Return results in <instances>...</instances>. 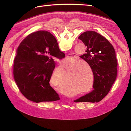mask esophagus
Wrapping results in <instances>:
<instances>
[{
  "label": "esophagus",
  "mask_w": 131,
  "mask_h": 131,
  "mask_svg": "<svg viewBox=\"0 0 131 131\" xmlns=\"http://www.w3.org/2000/svg\"><path fill=\"white\" fill-rule=\"evenodd\" d=\"M75 58V56H73V54H70V55H69V56L66 57V59H70L71 58Z\"/></svg>",
  "instance_id": "obj_1"
}]
</instances>
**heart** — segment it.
<instances>
[{
	"label": "heart",
	"mask_w": 131,
	"mask_h": 131,
	"mask_svg": "<svg viewBox=\"0 0 131 131\" xmlns=\"http://www.w3.org/2000/svg\"><path fill=\"white\" fill-rule=\"evenodd\" d=\"M61 67L66 74L68 73L70 80L68 85L73 90L69 92L70 94L86 93L92 90L94 85V72L92 67L89 64L75 59L64 62L62 64ZM63 70L57 68L50 78L51 83L60 90L64 89V83L67 80L65 71Z\"/></svg>",
	"instance_id": "heart-1"
}]
</instances>
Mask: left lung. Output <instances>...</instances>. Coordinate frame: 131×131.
<instances>
[{
    "label": "left lung",
    "mask_w": 131,
    "mask_h": 131,
    "mask_svg": "<svg viewBox=\"0 0 131 131\" xmlns=\"http://www.w3.org/2000/svg\"><path fill=\"white\" fill-rule=\"evenodd\" d=\"M79 39L87 47L85 53L80 56L93 68V90L74 100L98 102L108 93L116 79L117 61L112 45L101 34L93 31L81 34Z\"/></svg>",
    "instance_id": "obj_1"
}]
</instances>
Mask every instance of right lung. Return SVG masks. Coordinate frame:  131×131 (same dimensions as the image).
Masks as SVG:
<instances>
[{
  "instance_id": "1",
  "label": "right lung",
  "mask_w": 131,
  "mask_h": 131,
  "mask_svg": "<svg viewBox=\"0 0 131 131\" xmlns=\"http://www.w3.org/2000/svg\"><path fill=\"white\" fill-rule=\"evenodd\" d=\"M51 56L65 57L56 39L50 32L39 31L27 36L17 48L14 63V79L24 97L37 103L59 100L50 85L55 67Z\"/></svg>"
}]
</instances>
